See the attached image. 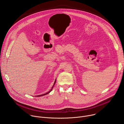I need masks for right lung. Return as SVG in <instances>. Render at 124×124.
<instances>
[{
  "mask_svg": "<svg viewBox=\"0 0 124 124\" xmlns=\"http://www.w3.org/2000/svg\"><path fill=\"white\" fill-rule=\"evenodd\" d=\"M55 83H56V79H55V81H54V85L52 86V88H51V90H50V91H49L48 92H47V93H45V94H42V95H38V96H36V97H40V96H45V95H47V94H48V93H49L51 91H52V89H53V88H54V85H55Z\"/></svg>",
  "mask_w": 124,
  "mask_h": 124,
  "instance_id": "right-lung-1",
  "label": "right lung"
}]
</instances>
